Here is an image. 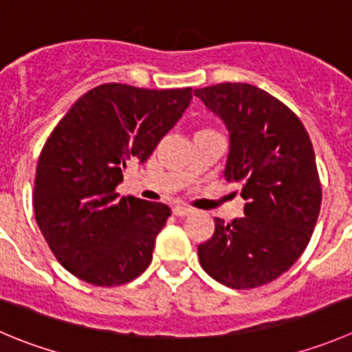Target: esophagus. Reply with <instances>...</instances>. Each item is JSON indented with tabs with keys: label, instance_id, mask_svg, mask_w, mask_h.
<instances>
[{
	"label": "esophagus",
	"instance_id": "esophagus-1",
	"mask_svg": "<svg viewBox=\"0 0 352 352\" xmlns=\"http://www.w3.org/2000/svg\"><path fill=\"white\" fill-rule=\"evenodd\" d=\"M194 210L189 206H175L173 208V214L175 217H189V214H192Z\"/></svg>",
	"mask_w": 352,
	"mask_h": 352
}]
</instances>
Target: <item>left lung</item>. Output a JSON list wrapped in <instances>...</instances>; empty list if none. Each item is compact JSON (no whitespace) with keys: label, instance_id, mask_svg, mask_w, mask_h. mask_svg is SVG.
Wrapping results in <instances>:
<instances>
[{"label":"left lung","instance_id":"obj_1","mask_svg":"<svg viewBox=\"0 0 352 352\" xmlns=\"http://www.w3.org/2000/svg\"><path fill=\"white\" fill-rule=\"evenodd\" d=\"M228 131L223 177L241 186L244 217L197 245L203 270L232 289H254L298 261L318 220L322 186L305 125L282 101L242 82L194 91Z\"/></svg>","mask_w":352,"mask_h":352}]
</instances>
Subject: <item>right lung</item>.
Masks as SVG:
<instances>
[{
    "label": "right lung",
    "mask_w": 352,
    "mask_h": 352,
    "mask_svg": "<svg viewBox=\"0 0 352 352\" xmlns=\"http://www.w3.org/2000/svg\"><path fill=\"white\" fill-rule=\"evenodd\" d=\"M192 89L98 85L78 98L47 138L36 170L34 213L61 267L101 287L149 267L172 210L115 192L129 162L144 163L179 122Z\"/></svg>",
    "instance_id": "1"
}]
</instances>
